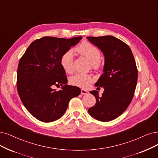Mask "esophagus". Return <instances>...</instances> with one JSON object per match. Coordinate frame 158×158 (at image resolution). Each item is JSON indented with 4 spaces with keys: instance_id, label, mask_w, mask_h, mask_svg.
<instances>
[{
    "instance_id": "1",
    "label": "esophagus",
    "mask_w": 158,
    "mask_h": 158,
    "mask_svg": "<svg viewBox=\"0 0 158 158\" xmlns=\"http://www.w3.org/2000/svg\"><path fill=\"white\" fill-rule=\"evenodd\" d=\"M88 93V91L84 89H81V94H86Z\"/></svg>"
}]
</instances>
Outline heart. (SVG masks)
Wrapping results in <instances>:
<instances>
[{
  "mask_svg": "<svg viewBox=\"0 0 158 158\" xmlns=\"http://www.w3.org/2000/svg\"><path fill=\"white\" fill-rule=\"evenodd\" d=\"M76 52L79 55L84 56L91 62V67L97 69L100 67L101 54L99 49L90 43L84 41L75 48ZM74 56L71 50H69L63 54L60 58V64L64 70L67 73H71L73 71ZM73 85L82 88L89 86L93 81L90 75L77 73L73 76L69 80Z\"/></svg>",
  "mask_w": 158,
  "mask_h": 158,
  "instance_id": "heart-1",
  "label": "heart"
}]
</instances>
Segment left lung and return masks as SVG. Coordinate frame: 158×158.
<instances>
[{
    "label": "left lung",
    "mask_w": 158,
    "mask_h": 158,
    "mask_svg": "<svg viewBox=\"0 0 158 158\" xmlns=\"http://www.w3.org/2000/svg\"><path fill=\"white\" fill-rule=\"evenodd\" d=\"M104 55V73L95 86L104 88L102 95L90 91L96 104L89 110V115L100 121L108 122L121 115L133 98L137 81V68L129 46L111 35L87 37Z\"/></svg>",
    "instance_id": "8db88e82"
}]
</instances>
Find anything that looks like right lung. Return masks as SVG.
Returning <instances> with one entry per match:
<instances>
[{"label":"right lung","mask_w":158,"mask_h":158,"mask_svg":"<svg viewBox=\"0 0 158 158\" xmlns=\"http://www.w3.org/2000/svg\"><path fill=\"white\" fill-rule=\"evenodd\" d=\"M81 38L43 37L31 43L21 58L17 92L25 108L39 121L50 123L60 118L70 100L80 94L79 87L66 85L67 78L60 58ZM60 85H64L62 90L53 89Z\"/></svg>","instance_id":"right-lung-1"}]
</instances>
